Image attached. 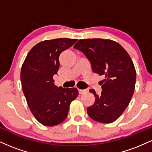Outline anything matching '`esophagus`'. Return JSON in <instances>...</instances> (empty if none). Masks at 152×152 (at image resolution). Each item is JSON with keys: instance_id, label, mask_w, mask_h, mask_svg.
I'll return each mask as SVG.
<instances>
[{"instance_id": "esophagus-1", "label": "esophagus", "mask_w": 152, "mask_h": 152, "mask_svg": "<svg viewBox=\"0 0 152 152\" xmlns=\"http://www.w3.org/2000/svg\"><path fill=\"white\" fill-rule=\"evenodd\" d=\"M86 92H87V91L86 89H78V93L80 94H83L86 93Z\"/></svg>"}]
</instances>
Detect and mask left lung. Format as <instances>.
Wrapping results in <instances>:
<instances>
[{"instance_id": "1", "label": "left lung", "mask_w": 152, "mask_h": 152, "mask_svg": "<svg viewBox=\"0 0 152 152\" xmlns=\"http://www.w3.org/2000/svg\"><path fill=\"white\" fill-rule=\"evenodd\" d=\"M83 52L91 64L94 73L105 76L102 91L95 102L87 108L92 119L100 123L116 121L126 109L135 89L137 74L130 56L119 43L110 39H81L74 46Z\"/></svg>"}]
</instances>
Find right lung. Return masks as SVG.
Here are the masks:
<instances>
[{
  "mask_svg": "<svg viewBox=\"0 0 152 152\" xmlns=\"http://www.w3.org/2000/svg\"><path fill=\"white\" fill-rule=\"evenodd\" d=\"M77 39L56 38L37 43L28 53L20 71L23 91L31 113L41 124L53 126L63 122L71 103L76 99V88H64L54 85L59 56Z\"/></svg>",
  "mask_w": 152,
  "mask_h": 152,
  "instance_id": "right-lung-1",
  "label": "right lung"
}]
</instances>
